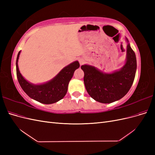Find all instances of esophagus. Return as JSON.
I'll return each mask as SVG.
<instances>
[{
	"label": "esophagus",
	"instance_id": "esophagus-1",
	"mask_svg": "<svg viewBox=\"0 0 155 155\" xmlns=\"http://www.w3.org/2000/svg\"><path fill=\"white\" fill-rule=\"evenodd\" d=\"M79 64H80L81 65H82L83 64H84V63H85V60H84L82 58H79Z\"/></svg>",
	"mask_w": 155,
	"mask_h": 155
}]
</instances>
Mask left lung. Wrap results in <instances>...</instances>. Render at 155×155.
<instances>
[{
  "label": "left lung",
  "instance_id": "left-lung-1",
  "mask_svg": "<svg viewBox=\"0 0 155 155\" xmlns=\"http://www.w3.org/2000/svg\"><path fill=\"white\" fill-rule=\"evenodd\" d=\"M128 42V39H126ZM84 83L88 94L103 104L119 100L132 86L137 70V59L129 43L127 48L126 63L119 71L104 74L90 65H82Z\"/></svg>",
  "mask_w": 155,
  "mask_h": 155
}]
</instances>
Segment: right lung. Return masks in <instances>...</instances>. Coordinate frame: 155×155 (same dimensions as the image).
Instances as JSON below:
<instances>
[{"label": "right lung", "mask_w": 155, "mask_h": 155, "mask_svg": "<svg viewBox=\"0 0 155 155\" xmlns=\"http://www.w3.org/2000/svg\"><path fill=\"white\" fill-rule=\"evenodd\" d=\"M18 51L16 61V72L18 81L26 94L37 101L45 104H51L61 100L67 92L68 83L74 71L79 67L78 61H75L64 67L57 76L48 83L42 85H32L22 76L18 67Z\"/></svg>", "instance_id": "obj_1"}]
</instances>
